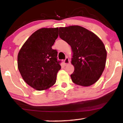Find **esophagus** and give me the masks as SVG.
I'll list each match as a JSON object with an SVG mask.
<instances>
[{"label": "esophagus", "instance_id": "obj_1", "mask_svg": "<svg viewBox=\"0 0 123 123\" xmlns=\"http://www.w3.org/2000/svg\"><path fill=\"white\" fill-rule=\"evenodd\" d=\"M69 62H70L69 59H68V57H66V59L64 60V64H65L66 66L67 65V64H69Z\"/></svg>", "mask_w": 123, "mask_h": 123}]
</instances>
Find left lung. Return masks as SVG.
Instances as JSON below:
<instances>
[{
	"mask_svg": "<svg viewBox=\"0 0 123 123\" xmlns=\"http://www.w3.org/2000/svg\"><path fill=\"white\" fill-rule=\"evenodd\" d=\"M59 36L71 47V63L74 67L70 75L72 81L87 87L96 82L105 67L107 52L96 35L79 25L59 28Z\"/></svg>",
	"mask_w": 123,
	"mask_h": 123,
	"instance_id": "1",
	"label": "left lung"
}]
</instances>
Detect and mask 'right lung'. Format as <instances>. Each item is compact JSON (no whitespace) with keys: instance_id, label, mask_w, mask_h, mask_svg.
Here are the masks:
<instances>
[{"instance_id":"right-lung-1","label":"right lung","mask_w":123,"mask_h":123,"mask_svg":"<svg viewBox=\"0 0 123 123\" xmlns=\"http://www.w3.org/2000/svg\"><path fill=\"white\" fill-rule=\"evenodd\" d=\"M59 28H41L31 35L18 54V68L22 78L37 91L55 84L61 69L57 52L51 48L59 36Z\"/></svg>"}]
</instances>
